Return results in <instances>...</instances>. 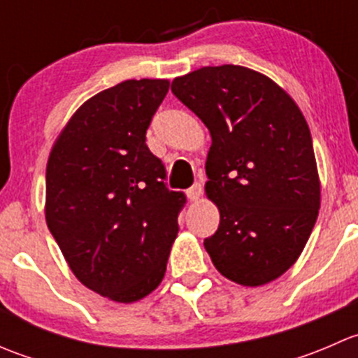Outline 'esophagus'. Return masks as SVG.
Segmentation results:
<instances>
[{"label":"esophagus","mask_w":358,"mask_h":358,"mask_svg":"<svg viewBox=\"0 0 358 358\" xmlns=\"http://www.w3.org/2000/svg\"><path fill=\"white\" fill-rule=\"evenodd\" d=\"M201 196H202V185L199 182H196L189 190H187V197H189L190 201H197Z\"/></svg>","instance_id":"obj_1"}]
</instances>
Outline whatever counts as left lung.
Here are the masks:
<instances>
[{
    "mask_svg": "<svg viewBox=\"0 0 358 358\" xmlns=\"http://www.w3.org/2000/svg\"><path fill=\"white\" fill-rule=\"evenodd\" d=\"M171 92L211 133L206 194L220 225L204 239L222 275L262 286L298 259L320 208L312 135L294 100L241 66L202 67Z\"/></svg>",
    "mask_w": 358,
    "mask_h": 358,
    "instance_id": "1",
    "label": "left lung"
}]
</instances>
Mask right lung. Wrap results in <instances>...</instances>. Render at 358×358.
Wrapping results in <instances>:
<instances>
[{
  "label": "right lung",
  "mask_w": 358,
  "mask_h": 358,
  "mask_svg": "<svg viewBox=\"0 0 358 358\" xmlns=\"http://www.w3.org/2000/svg\"><path fill=\"white\" fill-rule=\"evenodd\" d=\"M166 79H129L83 103L46 166V223L74 275L117 303L152 292L178 234L183 192L145 133L168 93Z\"/></svg>",
  "instance_id": "add662e5"
}]
</instances>
